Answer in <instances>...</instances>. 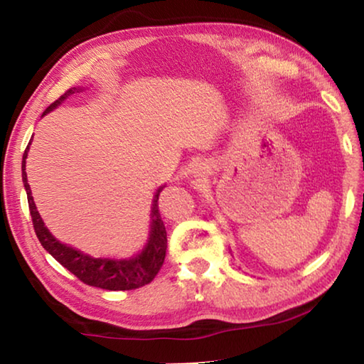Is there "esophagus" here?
Returning <instances> with one entry per match:
<instances>
[{
    "instance_id": "obj_1",
    "label": "esophagus",
    "mask_w": 364,
    "mask_h": 364,
    "mask_svg": "<svg viewBox=\"0 0 364 364\" xmlns=\"http://www.w3.org/2000/svg\"><path fill=\"white\" fill-rule=\"evenodd\" d=\"M205 168H207V167H205V164H204V162H200V164H197V165H196V168H194V170H196V173L200 176L202 173H204V170H205Z\"/></svg>"
}]
</instances>
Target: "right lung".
I'll list each match as a JSON object with an SVG mask.
<instances>
[{
  "mask_svg": "<svg viewBox=\"0 0 364 364\" xmlns=\"http://www.w3.org/2000/svg\"><path fill=\"white\" fill-rule=\"evenodd\" d=\"M83 88H70L69 91L59 97L56 102H53L41 117L51 112L56 107H59L67 97L80 93ZM32 141H30L26 152L22 157V181L23 188L27 193L28 208L30 215H32L33 228L36 232V237L40 239L43 249L49 252L56 260L77 276L80 281L85 284L107 289V291H132V289H138L156 278L160 267L165 260V252H167V231H165V225L159 213V196L165 188V184L159 186L152 197L151 205V225H149V234H147V241L144 247L141 249L136 255L127 257V258H109V257H100L95 258L85 252L72 247L69 244L60 242L58 237L53 236V232L48 230L45 221H43L41 215L36 210L32 189L27 180V156Z\"/></svg>",
  "mask_w": 364,
  "mask_h": 364,
  "instance_id": "add662e5",
  "label": "right lung"
}]
</instances>
